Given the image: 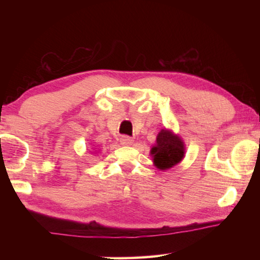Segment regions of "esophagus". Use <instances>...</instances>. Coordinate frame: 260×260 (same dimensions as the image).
Returning a JSON list of instances; mask_svg holds the SVG:
<instances>
[{"label": "esophagus", "mask_w": 260, "mask_h": 260, "mask_svg": "<svg viewBox=\"0 0 260 260\" xmlns=\"http://www.w3.org/2000/svg\"><path fill=\"white\" fill-rule=\"evenodd\" d=\"M120 143L122 146H131V144L133 143V139L129 138V136H121Z\"/></svg>", "instance_id": "1"}]
</instances>
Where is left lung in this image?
I'll return each instance as SVG.
<instances>
[{"label":"left lung","instance_id":"left-lung-1","mask_svg":"<svg viewBox=\"0 0 260 260\" xmlns=\"http://www.w3.org/2000/svg\"><path fill=\"white\" fill-rule=\"evenodd\" d=\"M184 153L186 146L181 136L169 128L160 129L157 134L156 144H153L150 150L153 165L160 171H166L178 165L184 158Z\"/></svg>","mask_w":260,"mask_h":260}]
</instances>
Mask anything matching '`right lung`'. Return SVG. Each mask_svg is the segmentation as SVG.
<instances>
[{"label": "right lung", "mask_w": 260, "mask_h": 260, "mask_svg": "<svg viewBox=\"0 0 260 260\" xmlns=\"http://www.w3.org/2000/svg\"><path fill=\"white\" fill-rule=\"evenodd\" d=\"M91 152H93V153H98L99 152V150H98V149H93V151H91Z\"/></svg>", "instance_id": "add662e5"}]
</instances>
